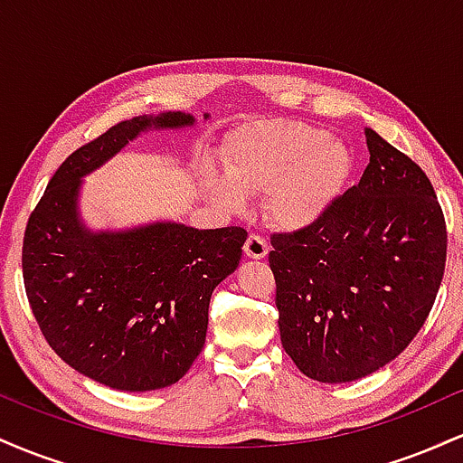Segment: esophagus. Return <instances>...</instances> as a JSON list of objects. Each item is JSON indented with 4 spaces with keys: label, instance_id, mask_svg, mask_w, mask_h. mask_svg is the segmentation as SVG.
<instances>
[{
    "label": "esophagus",
    "instance_id": "1",
    "mask_svg": "<svg viewBox=\"0 0 463 463\" xmlns=\"http://www.w3.org/2000/svg\"><path fill=\"white\" fill-rule=\"evenodd\" d=\"M268 241H265L261 235H257V232H252V235L246 239V243H243V252H246V257L250 259H263L265 254H268Z\"/></svg>",
    "mask_w": 463,
    "mask_h": 463
}]
</instances>
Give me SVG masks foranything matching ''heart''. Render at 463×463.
Instances as JSON below:
<instances>
[{
    "label": "heart",
    "instance_id": "b5f03b06",
    "mask_svg": "<svg viewBox=\"0 0 463 463\" xmlns=\"http://www.w3.org/2000/svg\"><path fill=\"white\" fill-rule=\"evenodd\" d=\"M350 172L346 141L317 126L276 119L237 132L224 152V176L204 172L202 184L231 213H243L250 198L268 195L276 224L302 231L328 213Z\"/></svg>",
    "mask_w": 463,
    "mask_h": 463
}]
</instances>
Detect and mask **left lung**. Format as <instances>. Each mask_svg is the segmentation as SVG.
I'll return each instance as SVG.
<instances>
[{"label": "left lung", "mask_w": 463, "mask_h": 463, "mask_svg": "<svg viewBox=\"0 0 463 463\" xmlns=\"http://www.w3.org/2000/svg\"><path fill=\"white\" fill-rule=\"evenodd\" d=\"M370 163L320 222L272 237L280 342L320 383L364 379L396 359L431 311L446 263L433 184L379 132Z\"/></svg>", "instance_id": "8db88e82"}]
</instances>
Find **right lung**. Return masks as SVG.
I'll return each instance as SVG.
<instances>
[{
    "label": "right lung",
    "instance_id": "obj_1",
    "mask_svg": "<svg viewBox=\"0 0 463 463\" xmlns=\"http://www.w3.org/2000/svg\"><path fill=\"white\" fill-rule=\"evenodd\" d=\"M191 126L195 117L180 110L113 126L58 167L25 228V294L47 344L113 390H161L187 374L204 346L211 294L237 269L248 232L174 220L91 228L80 211L84 178L137 137Z\"/></svg>",
    "mask_w": 463,
    "mask_h": 463
}]
</instances>
